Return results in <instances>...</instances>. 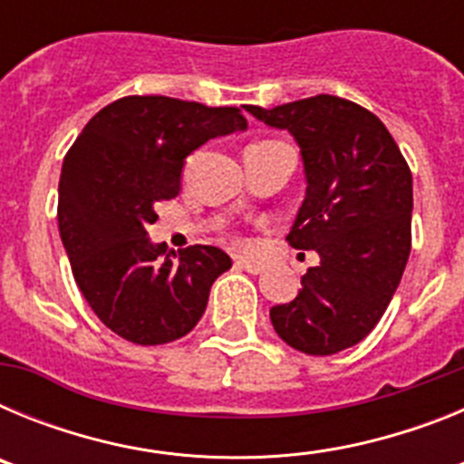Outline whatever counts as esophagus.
Wrapping results in <instances>:
<instances>
[{
	"label": "esophagus",
	"mask_w": 464,
	"mask_h": 464,
	"mask_svg": "<svg viewBox=\"0 0 464 464\" xmlns=\"http://www.w3.org/2000/svg\"><path fill=\"white\" fill-rule=\"evenodd\" d=\"M235 265H237V269H244V272H248V274H262V272H265V262H260V260L237 257Z\"/></svg>",
	"instance_id": "esophagus-1"
}]
</instances>
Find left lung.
Returning a JSON list of instances; mask_svg holds the SVG:
<instances>
[{"mask_svg":"<svg viewBox=\"0 0 464 464\" xmlns=\"http://www.w3.org/2000/svg\"><path fill=\"white\" fill-rule=\"evenodd\" d=\"M246 111L297 141L306 197L285 239L321 256L297 297L269 318L288 346L334 355L374 330L400 285L411 253V169L383 122L355 102L315 94Z\"/></svg>","mask_w":464,"mask_h":464,"instance_id":"left-lung-1","label":"left lung"}]
</instances>
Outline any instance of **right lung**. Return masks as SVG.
I'll use <instances>...</instances> for the list:
<instances>
[{"label": "right lung", "mask_w": 464, "mask_h": 464, "mask_svg": "<svg viewBox=\"0 0 464 464\" xmlns=\"http://www.w3.org/2000/svg\"><path fill=\"white\" fill-rule=\"evenodd\" d=\"M246 127L237 106L132 94L90 118L67 150L60 237L85 302L118 337L158 346L199 323L232 260L216 246L167 251L146 229L158 220L155 207L181 190L188 155Z\"/></svg>", "instance_id": "add662e5"}]
</instances>
